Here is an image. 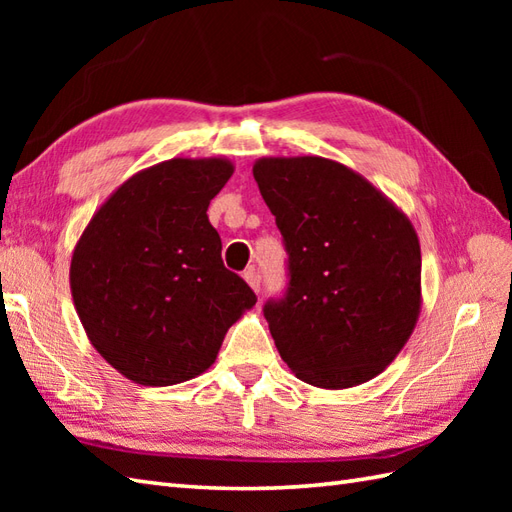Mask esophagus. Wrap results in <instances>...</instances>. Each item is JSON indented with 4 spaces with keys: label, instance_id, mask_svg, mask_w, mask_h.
I'll return each instance as SVG.
<instances>
[{
    "label": "esophagus",
    "instance_id": "1",
    "mask_svg": "<svg viewBox=\"0 0 512 512\" xmlns=\"http://www.w3.org/2000/svg\"><path fill=\"white\" fill-rule=\"evenodd\" d=\"M244 279H246V284L253 288L255 292H259V284H262V277H259V273L255 268H250V270H246L244 273Z\"/></svg>",
    "mask_w": 512,
    "mask_h": 512
}]
</instances>
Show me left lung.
Here are the masks:
<instances>
[{
  "label": "left lung",
  "mask_w": 512,
  "mask_h": 512,
  "mask_svg": "<svg viewBox=\"0 0 512 512\" xmlns=\"http://www.w3.org/2000/svg\"><path fill=\"white\" fill-rule=\"evenodd\" d=\"M253 176L288 250L286 297L264 306L279 356L314 387L367 383L420 317L416 228L361 173L330 158L266 156Z\"/></svg>",
  "instance_id": "1"
}]
</instances>
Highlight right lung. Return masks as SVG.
I'll use <instances>...</instances> for the list:
<instances>
[{
    "label": "right lung",
    "instance_id": "add662e5",
    "mask_svg": "<svg viewBox=\"0 0 512 512\" xmlns=\"http://www.w3.org/2000/svg\"><path fill=\"white\" fill-rule=\"evenodd\" d=\"M235 165L171 158L107 198L72 250L70 290L94 350L118 374L167 387L204 374L255 292L224 268L211 200Z\"/></svg>",
    "mask_w": 512,
    "mask_h": 512
}]
</instances>
